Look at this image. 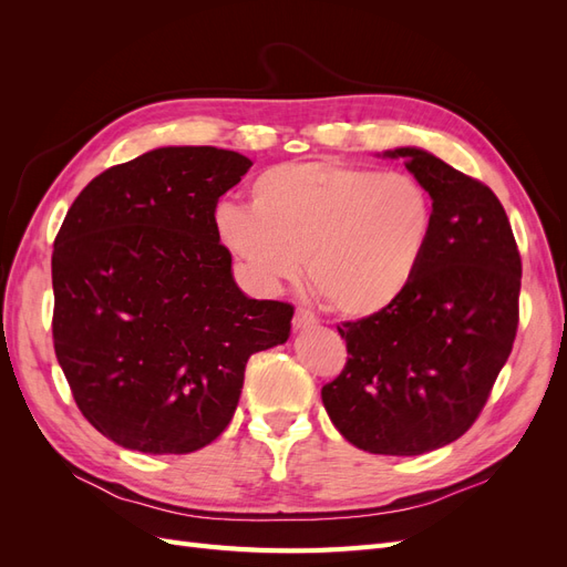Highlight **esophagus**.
<instances>
[{
    "mask_svg": "<svg viewBox=\"0 0 567 567\" xmlns=\"http://www.w3.org/2000/svg\"><path fill=\"white\" fill-rule=\"evenodd\" d=\"M319 323V319L310 312V310H305V307H298L296 310V317H293V326L298 331H305V329H312V326H317Z\"/></svg>",
    "mask_w": 567,
    "mask_h": 567,
    "instance_id": "34e87169",
    "label": "esophagus"
}]
</instances>
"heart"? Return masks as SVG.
<instances>
[{
	"label": "heart",
	"mask_w": 567,
	"mask_h": 567,
	"mask_svg": "<svg viewBox=\"0 0 567 567\" xmlns=\"http://www.w3.org/2000/svg\"><path fill=\"white\" fill-rule=\"evenodd\" d=\"M248 198L250 208H215L219 244L265 288L296 281L305 262L315 296L346 319L383 315L406 296L435 227L419 179L340 161L271 165Z\"/></svg>",
	"instance_id": "heart-1"
}]
</instances>
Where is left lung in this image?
Here are the masks:
<instances>
[{
	"label": "left lung",
	"instance_id": "left-lung-1",
	"mask_svg": "<svg viewBox=\"0 0 567 567\" xmlns=\"http://www.w3.org/2000/svg\"><path fill=\"white\" fill-rule=\"evenodd\" d=\"M385 156L431 194V246L392 310L338 326L350 357L321 400L354 447L419 456L458 440L487 404L516 340L523 262L489 186L421 148Z\"/></svg>",
	"mask_w": 567,
	"mask_h": 567
}]
</instances>
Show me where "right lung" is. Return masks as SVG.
<instances>
[{"mask_svg":"<svg viewBox=\"0 0 567 567\" xmlns=\"http://www.w3.org/2000/svg\"><path fill=\"white\" fill-rule=\"evenodd\" d=\"M250 165L215 146L148 151L94 177L63 219L54 350L82 416L120 447L210 444L234 416L250 354L288 340L293 305L244 296L213 225Z\"/></svg>","mask_w":567,"mask_h":567,"instance_id":"1","label":"right lung"}]
</instances>
